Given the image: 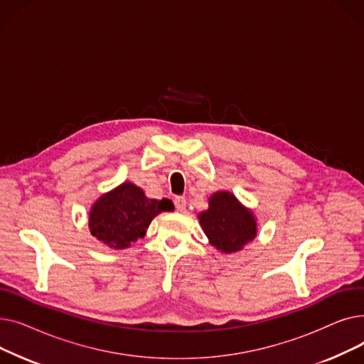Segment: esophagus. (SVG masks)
Returning a JSON list of instances; mask_svg holds the SVG:
<instances>
[{
  "mask_svg": "<svg viewBox=\"0 0 364 364\" xmlns=\"http://www.w3.org/2000/svg\"><path fill=\"white\" fill-rule=\"evenodd\" d=\"M186 199L183 198V196H177L176 199H174V205H176V209L177 211H184L186 209Z\"/></svg>",
  "mask_w": 364,
  "mask_h": 364,
  "instance_id": "esophagus-1",
  "label": "esophagus"
}]
</instances>
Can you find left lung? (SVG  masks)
Returning <instances> with one entry per match:
<instances>
[{
    "label": "left lung",
    "instance_id": "left-lung-1",
    "mask_svg": "<svg viewBox=\"0 0 364 364\" xmlns=\"http://www.w3.org/2000/svg\"><path fill=\"white\" fill-rule=\"evenodd\" d=\"M199 220L211 245L225 254L240 251L257 236L254 215L228 192L214 193Z\"/></svg>",
    "mask_w": 364,
    "mask_h": 364
}]
</instances>
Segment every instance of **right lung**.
I'll list each match as a JSON object with an SVG mask.
<instances>
[{"mask_svg":"<svg viewBox=\"0 0 364 364\" xmlns=\"http://www.w3.org/2000/svg\"><path fill=\"white\" fill-rule=\"evenodd\" d=\"M174 208L169 199H147L143 190L124 183L94 203L88 225L91 235L105 245L124 250L144 236L149 224L162 211Z\"/></svg>","mask_w":364,"mask_h":364,"instance_id":"add662e5","label":"right lung"}]
</instances>
